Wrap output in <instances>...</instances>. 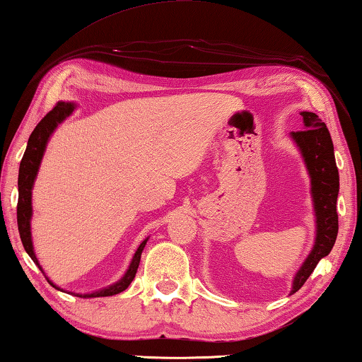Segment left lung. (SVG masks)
<instances>
[{"label": "left lung", "mask_w": 362, "mask_h": 362, "mask_svg": "<svg viewBox=\"0 0 362 362\" xmlns=\"http://www.w3.org/2000/svg\"><path fill=\"white\" fill-rule=\"evenodd\" d=\"M300 116L303 119V130L291 132L289 136L299 149L310 176L316 233L312 251L296 272L291 294L303 286L321 259L331 252L339 232V170L334 157L331 133L315 112L302 111Z\"/></svg>", "instance_id": "1"}]
</instances>
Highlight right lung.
Wrapping results in <instances>:
<instances>
[{"label": "right lung", "instance_id": "1", "mask_svg": "<svg viewBox=\"0 0 362 362\" xmlns=\"http://www.w3.org/2000/svg\"><path fill=\"white\" fill-rule=\"evenodd\" d=\"M74 107L76 106L71 103V101H68V103L66 101H60V103H57V106L52 111L47 112L46 116L41 119V122L36 125V129L33 132H31L27 149H25V154L22 157L21 168H18V204H17L18 233H21V240H22L25 251L28 252V256L33 259V262L37 265V267H40L42 274H44V270L35 255L33 238H31V216H33V206H31V195L33 194L31 192H33V186H35L37 171H40L44 152H46L50 136H52V133L57 130V127H59L63 120H65L69 114L74 111ZM148 240H149V237L144 238L141 245L138 246V250L135 252V256H133V259H132L129 269H127L124 276L120 278L119 281L112 283L106 288H101L98 291H93V293H86V294L69 293V294L88 299V297H107V296L122 293V291H125L130 286V283L133 281V278H135V275H136L139 261H141V252L144 250L146 243H148ZM44 276H46V274H44ZM47 281L52 284L55 289L63 291L62 288H59L57 284L50 281L49 278H47Z\"/></svg>", "mask_w": 362, "mask_h": 362}]
</instances>
